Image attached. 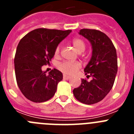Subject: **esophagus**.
I'll return each mask as SVG.
<instances>
[{"mask_svg":"<svg viewBox=\"0 0 134 134\" xmlns=\"http://www.w3.org/2000/svg\"><path fill=\"white\" fill-rule=\"evenodd\" d=\"M63 78L64 79H65V80H68V79H70V76H67L66 75V74H64L63 75Z\"/></svg>","mask_w":134,"mask_h":134,"instance_id":"obj_1","label":"esophagus"}]
</instances>
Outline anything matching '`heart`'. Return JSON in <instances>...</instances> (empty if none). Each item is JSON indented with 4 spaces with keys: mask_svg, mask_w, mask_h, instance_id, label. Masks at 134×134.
I'll return each instance as SVG.
<instances>
[{
    "mask_svg": "<svg viewBox=\"0 0 134 134\" xmlns=\"http://www.w3.org/2000/svg\"><path fill=\"white\" fill-rule=\"evenodd\" d=\"M72 45L75 49L79 53L83 52L86 48L85 41L81 39L76 38L72 40ZM60 52V48L57 47L55 51V54L58 55ZM59 70L66 74H72L75 73L78 69L80 68V64L78 62H63L58 66Z\"/></svg>",
    "mask_w": 134,
    "mask_h": 134,
    "instance_id": "1",
    "label": "heart"
}]
</instances>
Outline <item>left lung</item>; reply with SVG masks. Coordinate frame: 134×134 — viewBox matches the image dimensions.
Listing matches in <instances>:
<instances>
[{"instance_id":"left-lung-1","label":"left lung","mask_w":134,"mask_h":134,"mask_svg":"<svg viewBox=\"0 0 134 134\" xmlns=\"http://www.w3.org/2000/svg\"><path fill=\"white\" fill-rule=\"evenodd\" d=\"M79 34L88 40L92 47V56L84 71L93 79L90 82L82 79L73 94L80 102L91 105L103 100L113 87L118 72L117 52L111 40L100 31L82 29Z\"/></svg>"}]
</instances>
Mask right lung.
<instances>
[{
    "instance_id": "obj_1",
    "label": "right lung",
    "mask_w": 134,
    "mask_h": 134,
    "mask_svg": "<svg viewBox=\"0 0 134 134\" xmlns=\"http://www.w3.org/2000/svg\"><path fill=\"white\" fill-rule=\"evenodd\" d=\"M71 31L40 28L19 41L14 60L15 76L19 88L27 99L42 103L53 97L63 74L54 68L47 75L41 68L49 63L59 43Z\"/></svg>"
}]
</instances>
